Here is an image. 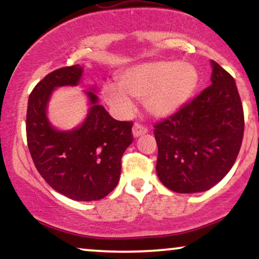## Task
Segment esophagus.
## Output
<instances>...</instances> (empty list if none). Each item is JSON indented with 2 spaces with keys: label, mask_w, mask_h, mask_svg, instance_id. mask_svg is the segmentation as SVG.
I'll list each match as a JSON object with an SVG mask.
<instances>
[{
  "label": "esophagus",
  "mask_w": 259,
  "mask_h": 259,
  "mask_svg": "<svg viewBox=\"0 0 259 259\" xmlns=\"http://www.w3.org/2000/svg\"><path fill=\"white\" fill-rule=\"evenodd\" d=\"M147 132L148 127L146 125H144V124L135 123V125L133 127V135L135 136V138H139V136L144 135V134H146Z\"/></svg>",
  "instance_id": "esophagus-1"
}]
</instances>
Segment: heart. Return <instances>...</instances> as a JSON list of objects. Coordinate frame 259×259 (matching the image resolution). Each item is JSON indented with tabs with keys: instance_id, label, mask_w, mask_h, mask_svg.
I'll list each match as a JSON object with an SVG mask.
<instances>
[{
	"instance_id": "heart-1",
	"label": "heart",
	"mask_w": 259,
	"mask_h": 259,
	"mask_svg": "<svg viewBox=\"0 0 259 259\" xmlns=\"http://www.w3.org/2000/svg\"><path fill=\"white\" fill-rule=\"evenodd\" d=\"M197 69L190 63L153 61L134 65L118 79V85L103 86V97L121 114L133 111L129 96L144 100L145 107L154 117H168L191 99L197 89Z\"/></svg>"
}]
</instances>
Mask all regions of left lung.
<instances>
[{
    "instance_id": "1",
    "label": "left lung",
    "mask_w": 259,
    "mask_h": 259,
    "mask_svg": "<svg viewBox=\"0 0 259 259\" xmlns=\"http://www.w3.org/2000/svg\"><path fill=\"white\" fill-rule=\"evenodd\" d=\"M212 67V84L153 125L157 175L179 194L206 191L218 184L242 144L245 118L236 82L217 62Z\"/></svg>"
}]
</instances>
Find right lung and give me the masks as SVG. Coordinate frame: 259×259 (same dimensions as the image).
<instances>
[{
	"label": "right lung",
	"mask_w": 259,
	"mask_h": 259,
	"mask_svg": "<svg viewBox=\"0 0 259 259\" xmlns=\"http://www.w3.org/2000/svg\"><path fill=\"white\" fill-rule=\"evenodd\" d=\"M81 74L78 64L59 68L32 89L26 141L35 167L52 189L75 201H96L119 181L121 157L134 140L133 121L115 120L88 91L91 107L84 124L72 132L53 129L46 117L50 95L57 86L76 85Z\"/></svg>",
	"instance_id": "1"
}]
</instances>
